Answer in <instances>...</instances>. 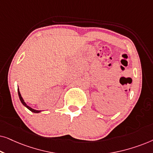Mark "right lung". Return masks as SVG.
Here are the masks:
<instances>
[{"mask_svg":"<svg viewBox=\"0 0 153 153\" xmlns=\"http://www.w3.org/2000/svg\"><path fill=\"white\" fill-rule=\"evenodd\" d=\"M18 95H19V97L20 101H21V102H22V103L23 105H24V106H26V107L27 108H28V109L30 110V111H32L33 113H36V114H38V113L41 112V111H39V110H35V109H34V108H31V107H30V106H29L27 105L26 102H24V99H23V97H22V95H21V93H20V92H19V88H18Z\"/></svg>","mask_w":153,"mask_h":153,"instance_id":"right-lung-1","label":"right lung"}]
</instances>
